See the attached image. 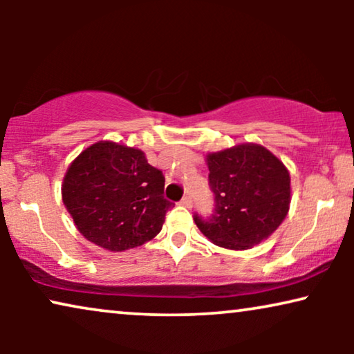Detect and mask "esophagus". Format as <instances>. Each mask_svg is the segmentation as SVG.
Masks as SVG:
<instances>
[{
  "instance_id": "1",
  "label": "esophagus",
  "mask_w": 354,
  "mask_h": 354,
  "mask_svg": "<svg viewBox=\"0 0 354 354\" xmlns=\"http://www.w3.org/2000/svg\"><path fill=\"white\" fill-rule=\"evenodd\" d=\"M180 205L187 206V207H192V198L190 196H183L180 200Z\"/></svg>"
}]
</instances>
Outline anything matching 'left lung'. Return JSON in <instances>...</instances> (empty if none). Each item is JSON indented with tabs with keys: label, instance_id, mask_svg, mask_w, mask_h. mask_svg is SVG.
I'll return each instance as SVG.
<instances>
[{
	"label": "left lung",
	"instance_id": "8db88e82",
	"mask_svg": "<svg viewBox=\"0 0 354 354\" xmlns=\"http://www.w3.org/2000/svg\"><path fill=\"white\" fill-rule=\"evenodd\" d=\"M214 212L195 214V224L212 243L248 250L282 224L290 206V174L261 145H239L207 156Z\"/></svg>",
	"mask_w": 354,
	"mask_h": 354
}]
</instances>
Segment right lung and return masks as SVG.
<instances>
[{"label": "right lung", "instance_id": "obj_1", "mask_svg": "<svg viewBox=\"0 0 354 354\" xmlns=\"http://www.w3.org/2000/svg\"><path fill=\"white\" fill-rule=\"evenodd\" d=\"M164 178L140 149L100 142L67 169L62 201L86 240L109 251L143 245L162 229L174 203L164 198Z\"/></svg>", "mask_w": 354, "mask_h": 354}]
</instances>
